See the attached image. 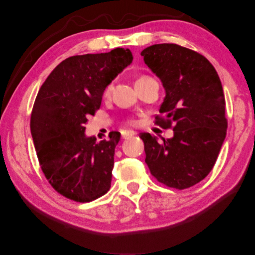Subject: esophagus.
Segmentation results:
<instances>
[{
  "instance_id": "1",
  "label": "esophagus",
  "mask_w": 255,
  "mask_h": 255,
  "mask_svg": "<svg viewBox=\"0 0 255 255\" xmlns=\"http://www.w3.org/2000/svg\"><path fill=\"white\" fill-rule=\"evenodd\" d=\"M133 135H135V132H133V131H123L122 132L123 139H128V137H132Z\"/></svg>"
}]
</instances>
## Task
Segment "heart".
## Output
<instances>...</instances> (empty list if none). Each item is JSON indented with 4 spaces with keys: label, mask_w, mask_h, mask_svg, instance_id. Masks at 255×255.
Here are the masks:
<instances>
[{
    "label": "heart",
    "mask_w": 255,
    "mask_h": 255,
    "mask_svg": "<svg viewBox=\"0 0 255 255\" xmlns=\"http://www.w3.org/2000/svg\"><path fill=\"white\" fill-rule=\"evenodd\" d=\"M148 78H150V77H145V76H142V77H140L139 79H137L136 80V82H141V81H143V80H145V79H148ZM135 82V83H136ZM111 90H112V86L110 85V86H107L106 87V89H105V91H104V95L105 96H108L111 94ZM127 124L128 125V127H134V125L136 124L135 123V121H133V120H128V122H127Z\"/></svg>",
    "instance_id": "b5f03b06"
}]
</instances>
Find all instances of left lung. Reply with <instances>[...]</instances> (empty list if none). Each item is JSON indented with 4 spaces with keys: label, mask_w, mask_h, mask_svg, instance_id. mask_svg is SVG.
Returning a JSON list of instances; mask_svg holds the SVG:
<instances>
[{
    "label": "left lung",
    "mask_w": 255,
    "mask_h": 255,
    "mask_svg": "<svg viewBox=\"0 0 255 255\" xmlns=\"http://www.w3.org/2000/svg\"><path fill=\"white\" fill-rule=\"evenodd\" d=\"M144 63L160 79L166 96L156 123L170 128L162 139L141 133L145 162L162 184L183 190L211 172L226 137L225 96L214 66L201 54L176 44H156L141 52Z\"/></svg>",
    "instance_id": "left-lung-1"
}]
</instances>
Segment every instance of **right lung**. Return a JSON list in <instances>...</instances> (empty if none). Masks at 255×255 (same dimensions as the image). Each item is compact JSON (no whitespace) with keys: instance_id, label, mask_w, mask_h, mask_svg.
<instances>
[{"instance_id":"1","label":"right lung","mask_w":255,"mask_h":255,"mask_svg":"<svg viewBox=\"0 0 255 255\" xmlns=\"http://www.w3.org/2000/svg\"><path fill=\"white\" fill-rule=\"evenodd\" d=\"M128 48L85 54L62 61L40 87L30 130L41 170L54 190L77 202H90L111 187L121 133L96 142L86 123L99 110L106 87L132 63Z\"/></svg>"}]
</instances>
